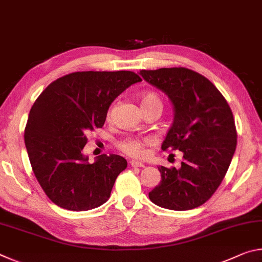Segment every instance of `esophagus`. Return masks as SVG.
<instances>
[{
	"label": "esophagus",
	"instance_id": "1",
	"mask_svg": "<svg viewBox=\"0 0 262 262\" xmlns=\"http://www.w3.org/2000/svg\"><path fill=\"white\" fill-rule=\"evenodd\" d=\"M129 164H130V166H133V167H144L145 166L143 163H141L139 161H130Z\"/></svg>",
	"mask_w": 262,
	"mask_h": 262
}]
</instances>
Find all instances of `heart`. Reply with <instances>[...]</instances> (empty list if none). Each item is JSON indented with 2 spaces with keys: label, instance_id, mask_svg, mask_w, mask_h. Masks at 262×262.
Masks as SVG:
<instances>
[{
  "label": "heart",
  "instance_id": "1",
  "mask_svg": "<svg viewBox=\"0 0 262 262\" xmlns=\"http://www.w3.org/2000/svg\"><path fill=\"white\" fill-rule=\"evenodd\" d=\"M158 103L162 104L161 98L157 95L151 94V92H147L141 96V105H149ZM149 143L147 139H136V137H130L120 143V148L123 152L133 157H142L145 154V144Z\"/></svg>",
  "mask_w": 262,
  "mask_h": 262
}]
</instances>
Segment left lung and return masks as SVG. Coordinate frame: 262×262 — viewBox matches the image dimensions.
Wrapping results in <instances>:
<instances>
[{
	"label": "left lung",
	"mask_w": 262,
	"mask_h": 262,
	"mask_svg": "<svg viewBox=\"0 0 262 262\" xmlns=\"http://www.w3.org/2000/svg\"><path fill=\"white\" fill-rule=\"evenodd\" d=\"M139 74L173 106V121L162 149L183 152L179 168L158 167L162 180L149 199L171 210L200 207L219 188L236 151L231 108L209 79L190 69L161 68Z\"/></svg>",
	"instance_id": "left-lung-1"
}]
</instances>
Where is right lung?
<instances>
[{
    "mask_svg": "<svg viewBox=\"0 0 262 262\" xmlns=\"http://www.w3.org/2000/svg\"><path fill=\"white\" fill-rule=\"evenodd\" d=\"M141 81L126 70L77 72L57 78L34 101L25 147L35 178L56 206L85 211L108 200L127 161L119 155H100L89 163L83 152L86 135L103 127L114 99Z\"/></svg>",
    "mask_w": 262,
    "mask_h": 262,
    "instance_id": "add662e5",
    "label": "right lung"
}]
</instances>
